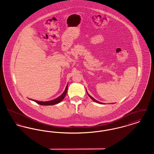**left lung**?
Segmentation results:
<instances>
[{
  "instance_id": "left-lung-1",
  "label": "left lung",
  "mask_w": 154,
  "mask_h": 154,
  "mask_svg": "<svg viewBox=\"0 0 154 154\" xmlns=\"http://www.w3.org/2000/svg\"><path fill=\"white\" fill-rule=\"evenodd\" d=\"M86 91H87V93L88 95L89 96V97H90V98H91V99H92V100H94V102H95L97 103H99V104H105V103H103L100 102H99V101L96 100V99H94V97H92L90 95H89V94H88V92H87V89H86ZM112 104H114V103H112Z\"/></svg>"
}]
</instances>
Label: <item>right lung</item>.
Instances as JSON below:
<instances>
[{
  "instance_id": "obj_1",
  "label": "right lung",
  "mask_w": 154,
  "mask_h": 154,
  "mask_svg": "<svg viewBox=\"0 0 154 154\" xmlns=\"http://www.w3.org/2000/svg\"><path fill=\"white\" fill-rule=\"evenodd\" d=\"M67 88H68V84H67L66 88H65V90L63 92V94L59 96L57 98H56L55 99H53L52 100L46 101V102H41V101H38V100H33V99H29L31 100H32V101L35 102L37 103L38 104H40V105H42V106H51V105H54V104H58L60 102L64 99V97L66 96V93H67Z\"/></svg>"
}]
</instances>
